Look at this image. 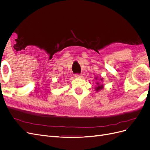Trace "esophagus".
<instances>
[{"label": "esophagus", "mask_w": 150, "mask_h": 150, "mask_svg": "<svg viewBox=\"0 0 150 150\" xmlns=\"http://www.w3.org/2000/svg\"><path fill=\"white\" fill-rule=\"evenodd\" d=\"M74 76H75V78H81V77H82V75L79 74H76Z\"/></svg>", "instance_id": "esophagus-1"}]
</instances>
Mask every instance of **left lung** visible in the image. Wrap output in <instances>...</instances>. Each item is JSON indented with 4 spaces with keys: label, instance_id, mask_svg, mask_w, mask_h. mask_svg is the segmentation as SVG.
<instances>
[{
    "label": "left lung",
    "instance_id": "left-lung-1",
    "mask_svg": "<svg viewBox=\"0 0 150 150\" xmlns=\"http://www.w3.org/2000/svg\"><path fill=\"white\" fill-rule=\"evenodd\" d=\"M101 80L102 81L101 79ZM103 85H101L99 83H97V87L96 88V90L97 91H98L101 90V89H103Z\"/></svg>",
    "mask_w": 150,
    "mask_h": 150
}]
</instances>
